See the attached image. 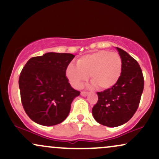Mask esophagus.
Returning <instances> with one entry per match:
<instances>
[{"label":"esophagus","mask_w":159,"mask_h":159,"mask_svg":"<svg viewBox=\"0 0 159 159\" xmlns=\"http://www.w3.org/2000/svg\"><path fill=\"white\" fill-rule=\"evenodd\" d=\"M81 96H86L87 95V93L86 92V91H81Z\"/></svg>","instance_id":"obj_1"}]
</instances>
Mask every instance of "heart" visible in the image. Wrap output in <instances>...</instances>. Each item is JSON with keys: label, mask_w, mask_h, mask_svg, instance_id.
I'll use <instances>...</instances> for the list:
<instances>
[{"label": "heart", "mask_w": 159, "mask_h": 159, "mask_svg": "<svg viewBox=\"0 0 159 159\" xmlns=\"http://www.w3.org/2000/svg\"><path fill=\"white\" fill-rule=\"evenodd\" d=\"M122 69L123 61L119 54L101 50L78 58L77 66L69 64L66 75L75 88H81L90 76L98 90H105L117 83Z\"/></svg>", "instance_id": "1"}]
</instances>
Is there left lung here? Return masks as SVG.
Masks as SVG:
<instances>
[{
	"label": "left lung",
	"instance_id": "1",
	"mask_svg": "<svg viewBox=\"0 0 159 159\" xmlns=\"http://www.w3.org/2000/svg\"><path fill=\"white\" fill-rule=\"evenodd\" d=\"M123 61L120 79L114 87L98 92V102L92 109L94 119L108 127H116L129 121L139 106L144 87L140 65L123 49L116 48Z\"/></svg>",
	"mask_w": 159,
	"mask_h": 159
}]
</instances>
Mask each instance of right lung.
Instances as JSON below:
<instances>
[{
  "label": "right lung",
  "instance_id": "obj_1",
  "mask_svg": "<svg viewBox=\"0 0 159 159\" xmlns=\"http://www.w3.org/2000/svg\"><path fill=\"white\" fill-rule=\"evenodd\" d=\"M75 57L68 53L49 52L31 57L19 79L21 100L27 116L39 125L62 123L80 91L71 87L66 71Z\"/></svg>",
  "mask_w": 159,
  "mask_h": 159
}]
</instances>
